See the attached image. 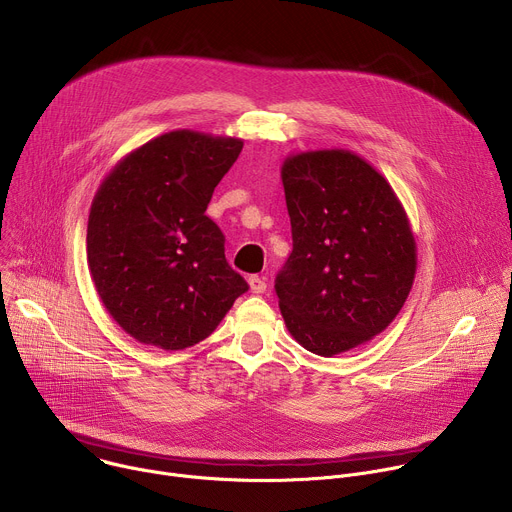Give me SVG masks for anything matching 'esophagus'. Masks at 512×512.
Here are the masks:
<instances>
[{"instance_id": "esophagus-1", "label": "esophagus", "mask_w": 512, "mask_h": 512, "mask_svg": "<svg viewBox=\"0 0 512 512\" xmlns=\"http://www.w3.org/2000/svg\"><path fill=\"white\" fill-rule=\"evenodd\" d=\"M249 287H251L253 294H263V291L267 289V283H265V279H263V277H259V275H251V277H249Z\"/></svg>"}]
</instances>
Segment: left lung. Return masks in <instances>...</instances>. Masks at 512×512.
<instances>
[{
    "label": "left lung",
    "instance_id": "left-lung-1",
    "mask_svg": "<svg viewBox=\"0 0 512 512\" xmlns=\"http://www.w3.org/2000/svg\"><path fill=\"white\" fill-rule=\"evenodd\" d=\"M294 249L275 291L289 334L334 356L369 342L401 312L417 245L391 184L348 150H316L281 166Z\"/></svg>",
    "mask_w": 512,
    "mask_h": 512
}]
</instances>
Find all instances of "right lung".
<instances>
[{"instance_id":"obj_1","label":"right lung","mask_w":512,"mask_h":512,"mask_svg":"<svg viewBox=\"0 0 512 512\" xmlns=\"http://www.w3.org/2000/svg\"><path fill=\"white\" fill-rule=\"evenodd\" d=\"M243 139L176 129L127 154L89 214L87 261L111 318L137 342L182 350L214 332L249 289L204 214Z\"/></svg>"}]
</instances>
